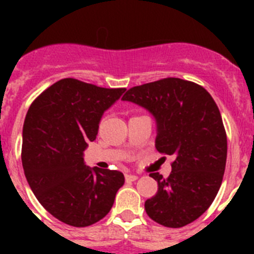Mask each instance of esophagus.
Wrapping results in <instances>:
<instances>
[{
	"mask_svg": "<svg viewBox=\"0 0 254 254\" xmlns=\"http://www.w3.org/2000/svg\"><path fill=\"white\" fill-rule=\"evenodd\" d=\"M125 178H126V182H133L137 179V176H134V174H126Z\"/></svg>",
	"mask_w": 254,
	"mask_h": 254,
	"instance_id": "obj_1",
	"label": "esophagus"
}]
</instances>
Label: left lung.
<instances>
[{
    "instance_id": "left-lung-1",
    "label": "left lung",
    "mask_w": 254,
    "mask_h": 254,
    "mask_svg": "<svg viewBox=\"0 0 254 254\" xmlns=\"http://www.w3.org/2000/svg\"><path fill=\"white\" fill-rule=\"evenodd\" d=\"M122 100L145 108L156 122L155 147L172 155V173L146 199L150 219L168 228L190 224L210 207L225 172L228 141L221 114L202 86L168 77L129 89Z\"/></svg>"
}]
</instances>
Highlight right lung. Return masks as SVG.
Returning a JSON list of instances; mask_svg holds the SVG:
<instances>
[{
	"label": "right lung",
	"instance_id": "1",
	"mask_svg": "<svg viewBox=\"0 0 254 254\" xmlns=\"http://www.w3.org/2000/svg\"><path fill=\"white\" fill-rule=\"evenodd\" d=\"M125 91L62 78L29 108L22 128V168L38 201L62 223L77 228L98 223L125 185L123 173L90 168L84 161L103 114Z\"/></svg>",
	"mask_w": 254,
	"mask_h": 254
}]
</instances>
